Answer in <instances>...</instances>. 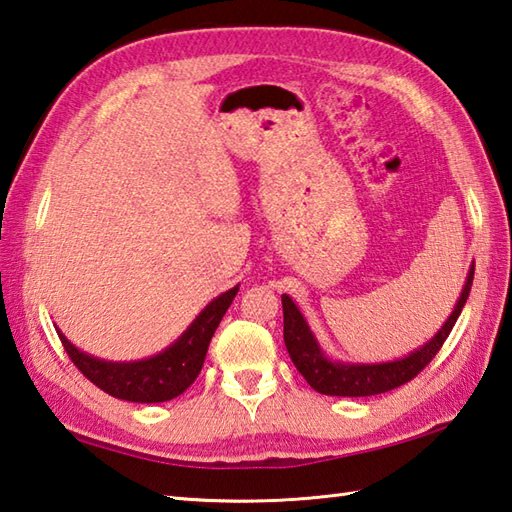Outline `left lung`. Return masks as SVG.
I'll return each mask as SVG.
<instances>
[{"mask_svg":"<svg viewBox=\"0 0 512 512\" xmlns=\"http://www.w3.org/2000/svg\"><path fill=\"white\" fill-rule=\"evenodd\" d=\"M473 273L475 264H471L462 295L458 303H455L453 312L449 314V319L444 321V325L438 330V334L431 336V341L418 347V350H413L411 354L387 363H345L330 358L323 352V347L310 330V325L297 308V303L288 295H281V306H284V341L292 363L299 369V374L308 380V385L325 396H376L405 385L431 363V358L440 352L442 343L447 341V336L451 334L455 321H458L466 299H469Z\"/></svg>","mask_w":512,"mask_h":512,"instance_id":"obj_1","label":"left lung"}]
</instances>
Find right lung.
Instances as JSON below:
<instances>
[{
	"label": "right lung",
	"mask_w": 512,
	"mask_h": 512,
	"mask_svg": "<svg viewBox=\"0 0 512 512\" xmlns=\"http://www.w3.org/2000/svg\"><path fill=\"white\" fill-rule=\"evenodd\" d=\"M237 290L239 286L215 297L169 347L140 361L116 363L96 358L72 345L61 330L57 332L72 363L105 394L129 402H165L187 391L198 378L209 343Z\"/></svg>",
	"instance_id": "1"
}]
</instances>
